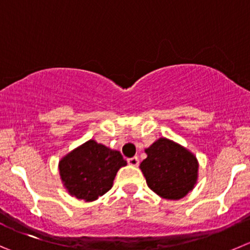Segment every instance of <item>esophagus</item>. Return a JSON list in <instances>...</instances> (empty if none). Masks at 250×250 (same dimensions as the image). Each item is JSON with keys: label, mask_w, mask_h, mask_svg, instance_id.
<instances>
[{"label": "esophagus", "mask_w": 250, "mask_h": 250, "mask_svg": "<svg viewBox=\"0 0 250 250\" xmlns=\"http://www.w3.org/2000/svg\"><path fill=\"white\" fill-rule=\"evenodd\" d=\"M127 163H129L130 166H132V167H137V166H139V158H137V157L129 158L127 159Z\"/></svg>", "instance_id": "obj_1"}]
</instances>
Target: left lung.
<instances>
[{
	"mask_svg": "<svg viewBox=\"0 0 250 250\" xmlns=\"http://www.w3.org/2000/svg\"><path fill=\"white\" fill-rule=\"evenodd\" d=\"M147 158L140 165L149 189L167 200H179L195 188L199 162L192 152L166 137L145 149Z\"/></svg>",
	"mask_w": 250,
	"mask_h": 250,
	"instance_id": "obj_1",
	"label": "left lung"
}]
</instances>
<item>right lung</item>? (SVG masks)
<instances>
[{
    "mask_svg": "<svg viewBox=\"0 0 250 250\" xmlns=\"http://www.w3.org/2000/svg\"><path fill=\"white\" fill-rule=\"evenodd\" d=\"M126 165L120 152L89 140L60 159L59 173L71 196L91 203L111 189L118 170Z\"/></svg>",
    "mask_w": 250,
    "mask_h": 250,
    "instance_id": "right-lung-1",
    "label": "right lung"
}]
</instances>
